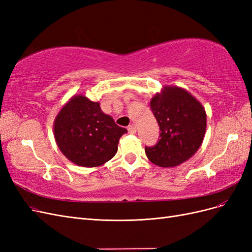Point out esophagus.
<instances>
[{"mask_svg": "<svg viewBox=\"0 0 252 252\" xmlns=\"http://www.w3.org/2000/svg\"><path fill=\"white\" fill-rule=\"evenodd\" d=\"M127 130H128V132H129V133H131V134H134V133L136 132V127H135V125L131 124V125H129V126H128V128H127Z\"/></svg>", "mask_w": 252, "mask_h": 252, "instance_id": "34e87169", "label": "esophagus"}]
</instances>
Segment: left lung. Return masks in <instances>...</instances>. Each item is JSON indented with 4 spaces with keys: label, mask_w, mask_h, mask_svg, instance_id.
<instances>
[{
    "label": "left lung",
    "mask_w": 252,
    "mask_h": 252,
    "mask_svg": "<svg viewBox=\"0 0 252 252\" xmlns=\"http://www.w3.org/2000/svg\"><path fill=\"white\" fill-rule=\"evenodd\" d=\"M150 108L159 126L158 141L145 146L149 161L159 167H174L200 148L206 131V112L199 101L179 87H165L156 94Z\"/></svg>",
    "instance_id": "8db88e82"
}]
</instances>
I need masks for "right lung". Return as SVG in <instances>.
I'll use <instances>...</instances> for the list:
<instances>
[{
  "label": "right lung",
  "instance_id": "1",
  "mask_svg": "<svg viewBox=\"0 0 252 252\" xmlns=\"http://www.w3.org/2000/svg\"><path fill=\"white\" fill-rule=\"evenodd\" d=\"M60 150L72 163L95 167L108 162L118 151L120 138L127 132L102 112L100 104L86 96H73L55 122Z\"/></svg>",
  "mask_w": 252,
  "mask_h": 252
}]
</instances>
